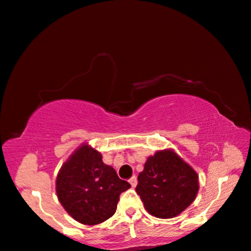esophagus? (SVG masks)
<instances>
[{
	"instance_id": "1",
	"label": "esophagus",
	"mask_w": 251,
	"mask_h": 251,
	"mask_svg": "<svg viewBox=\"0 0 251 251\" xmlns=\"http://www.w3.org/2000/svg\"><path fill=\"white\" fill-rule=\"evenodd\" d=\"M129 182H130V184H131V187H132V188H134V187L137 186V182H138V181H137V177L133 176L131 177V179L129 180Z\"/></svg>"
}]
</instances>
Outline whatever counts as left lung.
<instances>
[{
    "mask_svg": "<svg viewBox=\"0 0 251 251\" xmlns=\"http://www.w3.org/2000/svg\"><path fill=\"white\" fill-rule=\"evenodd\" d=\"M199 189L198 174L172 150L150 156L138 176L137 194L145 208L158 219L179 215L195 201Z\"/></svg>",
    "mask_w": 251,
    "mask_h": 251,
    "instance_id": "obj_1",
    "label": "left lung"
}]
</instances>
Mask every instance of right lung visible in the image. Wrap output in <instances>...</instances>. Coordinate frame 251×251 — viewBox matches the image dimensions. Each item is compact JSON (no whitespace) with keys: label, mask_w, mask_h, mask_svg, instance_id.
<instances>
[{"label":"right lung","mask_w":251,"mask_h":251,"mask_svg":"<svg viewBox=\"0 0 251 251\" xmlns=\"http://www.w3.org/2000/svg\"><path fill=\"white\" fill-rule=\"evenodd\" d=\"M130 183L104 164L100 151L83 144L61 168L56 177L57 198L79 223L100 224L117 210L120 195Z\"/></svg>","instance_id":"1"}]
</instances>
